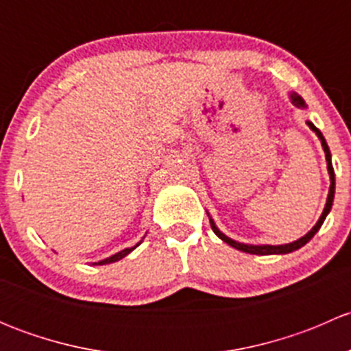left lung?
I'll return each mask as SVG.
<instances>
[{
    "instance_id": "obj_1",
    "label": "left lung",
    "mask_w": 351,
    "mask_h": 351,
    "mask_svg": "<svg viewBox=\"0 0 351 351\" xmlns=\"http://www.w3.org/2000/svg\"><path fill=\"white\" fill-rule=\"evenodd\" d=\"M289 98H290V101H292V105H295L297 108H306V101H304V98L300 97V95L293 93V91H292V93L289 95ZM307 125H309V129L313 130V132H316V136L319 137L321 146H323L324 154H326L329 182H331V185H329L328 198H326V205H324V210H323V214H321L319 221L316 222V226H314V228L311 229V231L307 232L306 236L299 238V239H297V241H292V243H289V244H277V246H271V244H246V243L234 241V239H231V238H229V236H226L224 232L219 231V228H217V226H215L214 219H212L210 215H208V221H210L212 231H214L215 234H217L219 238L222 239V241L228 243L229 246H232V247H236V250L244 251V253H250V254H287V253H292V251L299 250V247H302L306 243H309L311 239L314 238V234H316V232L321 229V226H323L324 219H326V215L329 214V210H331L332 200H335V169H332L331 153H329V147H328V144H326V139H324V136H323V134H321V130L317 129V127L314 125L313 122H309V120H307Z\"/></svg>"
}]
</instances>
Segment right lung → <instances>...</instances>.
<instances>
[{
	"mask_svg": "<svg viewBox=\"0 0 351 351\" xmlns=\"http://www.w3.org/2000/svg\"><path fill=\"white\" fill-rule=\"evenodd\" d=\"M139 244H141V243H137L136 246H132V247H125V250L119 251V253L112 254V256L105 258V260H101V261H95L93 265H108V263H115V261H119V260H122V258H125L127 254H129L130 251H134V250H136V247L139 246Z\"/></svg>",
	"mask_w": 351,
	"mask_h": 351,
	"instance_id": "add662e5",
	"label": "right lung"
}]
</instances>
